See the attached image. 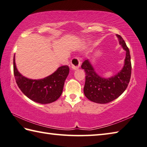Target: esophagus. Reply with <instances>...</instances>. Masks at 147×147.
<instances>
[{
    "label": "esophagus",
    "mask_w": 147,
    "mask_h": 147,
    "mask_svg": "<svg viewBox=\"0 0 147 147\" xmlns=\"http://www.w3.org/2000/svg\"><path fill=\"white\" fill-rule=\"evenodd\" d=\"M80 65H81V61H80L79 57H76L71 60V68H72L74 70H77V69H78L79 68Z\"/></svg>",
    "instance_id": "obj_1"
}]
</instances>
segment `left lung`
Returning <instances> with one entry per match:
<instances>
[{
  "label": "left lung",
  "mask_w": 147,
  "mask_h": 147,
  "mask_svg": "<svg viewBox=\"0 0 147 147\" xmlns=\"http://www.w3.org/2000/svg\"><path fill=\"white\" fill-rule=\"evenodd\" d=\"M117 36L126 51L125 63L120 72L110 78L104 79L95 72L88 59L85 60L81 65L86 73L84 95L95 103L107 104L117 98L126 90L131 79L132 66L129 50L121 36L117 34Z\"/></svg>",
  "instance_id": "obj_1"
}]
</instances>
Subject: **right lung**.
I'll list each match as a JSON object with an SVG mask.
<instances>
[{
    "label": "right lung",
    "mask_w": 147,
    "mask_h": 147,
    "mask_svg": "<svg viewBox=\"0 0 147 147\" xmlns=\"http://www.w3.org/2000/svg\"><path fill=\"white\" fill-rule=\"evenodd\" d=\"M69 70L68 66H62L45 78L29 79L19 73L15 65V56L13 58L14 76L18 88L29 98L40 104L52 103L60 97Z\"/></svg>",
    "instance_id": "add662e5"
}]
</instances>
